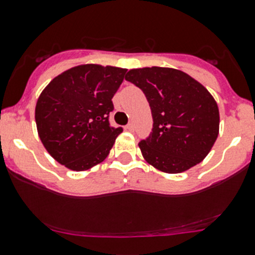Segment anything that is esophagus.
Wrapping results in <instances>:
<instances>
[{"mask_svg": "<svg viewBox=\"0 0 255 255\" xmlns=\"http://www.w3.org/2000/svg\"><path fill=\"white\" fill-rule=\"evenodd\" d=\"M126 130H129V132H133V130H134V125H133L132 122L128 123V125L126 126Z\"/></svg>", "mask_w": 255, "mask_h": 255, "instance_id": "1", "label": "esophagus"}]
</instances>
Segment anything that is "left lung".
<instances>
[{"label":"left lung","mask_w":255,"mask_h":255,"mask_svg":"<svg viewBox=\"0 0 255 255\" xmlns=\"http://www.w3.org/2000/svg\"><path fill=\"white\" fill-rule=\"evenodd\" d=\"M126 80L143 91L153 128L138 145L143 158L165 173H182L201 163L219 133V110L198 81L179 70H130Z\"/></svg>","instance_id":"1"}]
</instances>
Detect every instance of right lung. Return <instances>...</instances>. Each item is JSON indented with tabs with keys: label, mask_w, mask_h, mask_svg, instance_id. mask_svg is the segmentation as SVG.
Masks as SVG:
<instances>
[{
	"label": "right lung",
	"mask_w": 255,
	"mask_h": 255,
	"mask_svg": "<svg viewBox=\"0 0 255 255\" xmlns=\"http://www.w3.org/2000/svg\"><path fill=\"white\" fill-rule=\"evenodd\" d=\"M126 68L81 65L54 77L37 100L34 118L47 152L81 172L103 162L122 127H111L112 98Z\"/></svg>",
	"instance_id": "right-lung-1"
}]
</instances>
